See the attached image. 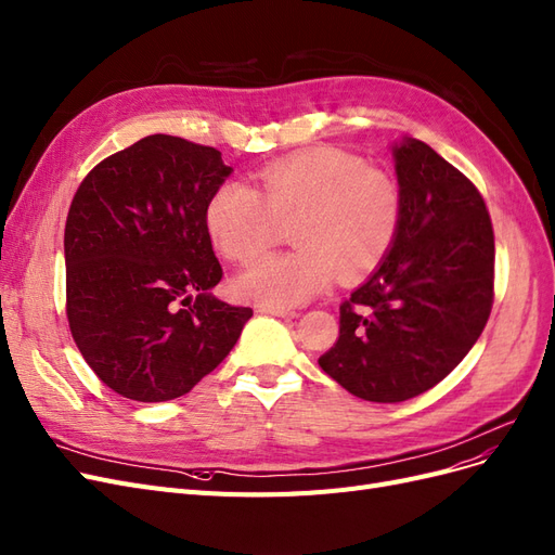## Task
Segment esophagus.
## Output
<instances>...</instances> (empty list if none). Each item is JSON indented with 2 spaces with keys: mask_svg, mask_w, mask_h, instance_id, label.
I'll return each mask as SVG.
<instances>
[{
  "mask_svg": "<svg viewBox=\"0 0 555 555\" xmlns=\"http://www.w3.org/2000/svg\"><path fill=\"white\" fill-rule=\"evenodd\" d=\"M258 311L276 315V318H295V315H297L295 309H288V307H272V304H260Z\"/></svg>",
  "mask_w": 555,
  "mask_h": 555,
  "instance_id": "1",
  "label": "esophagus"
}]
</instances>
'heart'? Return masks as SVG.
I'll use <instances>...</instances> for the list:
<instances>
[{"instance_id":"heart-1","label":"heart","mask_w":555,"mask_h":555,"mask_svg":"<svg viewBox=\"0 0 555 555\" xmlns=\"http://www.w3.org/2000/svg\"><path fill=\"white\" fill-rule=\"evenodd\" d=\"M297 248L264 256L235 281L244 299L295 307L325 293L336 274L346 281L378 270L403 221V193L395 175L362 156L311 147L272 160L256 186L223 182L205 207L211 244L235 262L270 248L281 223H291Z\"/></svg>"}]
</instances>
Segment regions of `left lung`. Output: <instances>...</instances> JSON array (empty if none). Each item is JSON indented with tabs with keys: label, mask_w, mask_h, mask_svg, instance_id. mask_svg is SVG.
Masks as SVG:
<instances>
[{
	"label": "left lung",
	"mask_w": 555,
	"mask_h": 555,
	"mask_svg": "<svg viewBox=\"0 0 555 555\" xmlns=\"http://www.w3.org/2000/svg\"><path fill=\"white\" fill-rule=\"evenodd\" d=\"M403 221L389 256L346 299L320 369L350 395L399 403L447 378L493 307V223L479 189L422 140L395 147Z\"/></svg>",
	"instance_id": "8db88e82"
}]
</instances>
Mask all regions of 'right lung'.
I'll list each match as a JSON object with an SVG mask.
<instances>
[{"instance_id":"obj_1","label":"right lung","mask_w":555,"mask_h":555,"mask_svg":"<svg viewBox=\"0 0 555 555\" xmlns=\"http://www.w3.org/2000/svg\"><path fill=\"white\" fill-rule=\"evenodd\" d=\"M230 170L219 150L156 133L103 158L70 201V336L121 397H184L225 360L254 315L209 293L223 270L205 207Z\"/></svg>"}]
</instances>
